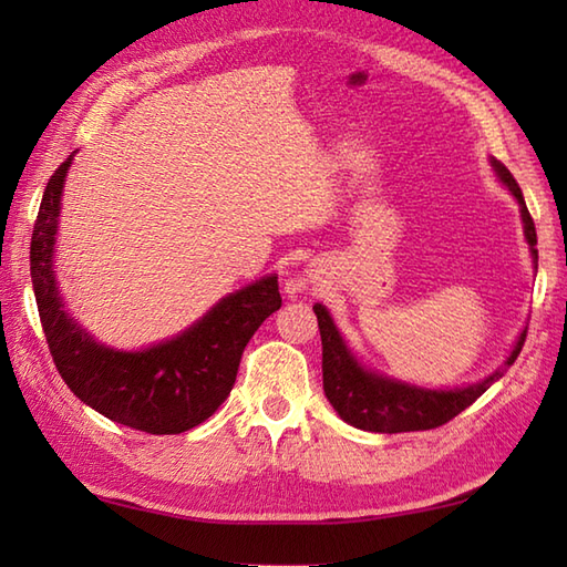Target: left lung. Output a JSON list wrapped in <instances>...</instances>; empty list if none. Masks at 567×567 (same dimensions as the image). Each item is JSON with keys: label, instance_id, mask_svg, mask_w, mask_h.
<instances>
[{"label": "left lung", "instance_id": "1", "mask_svg": "<svg viewBox=\"0 0 567 567\" xmlns=\"http://www.w3.org/2000/svg\"><path fill=\"white\" fill-rule=\"evenodd\" d=\"M489 163L495 167L499 183L512 192L516 202H519L524 236L528 240V248H532L534 262L538 265L536 226L532 214L526 209L522 187L516 185L514 175L499 161L492 158ZM315 315L319 319L321 331V370L327 400L348 424L375 433L426 431L449 424L453 416H457L463 409L473 404L480 394L487 392L492 382H497L504 375V370H507L516 360V355L522 353V346L526 341V331H522L519 341H516L504 368L492 372L483 382L467 384V388L457 390H424L416 388V384H406L400 380L378 375V372L360 365L358 358L351 353V348L346 346L343 336L336 329L327 307L315 305Z\"/></svg>", "mask_w": 567, "mask_h": 567}]
</instances>
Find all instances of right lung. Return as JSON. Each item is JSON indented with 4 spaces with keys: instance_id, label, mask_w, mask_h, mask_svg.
I'll list each match as a JSON object with an SVG mask.
<instances>
[{
    "instance_id": "right-lung-1",
    "label": "right lung",
    "mask_w": 567,
    "mask_h": 567,
    "mask_svg": "<svg viewBox=\"0 0 567 567\" xmlns=\"http://www.w3.org/2000/svg\"><path fill=\"white\" fill-rule=\"evenodd\" d=\"M70 158L51 175L31 236V282L53 363L68 388L116 424L136 431L183 433L207 421L231 392L246 343L282 307L277 277L224 297L171 341L116 351L97 343L68 317L58 295L53 248Z\"/></svg>"
}]
</instances>
